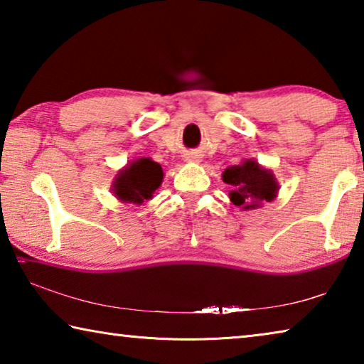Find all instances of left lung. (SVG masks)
Segmentation results:
<instances>
[{
  "label": "left lung",
  "instance_id": "8db88e82",
  "mask_svg": "<svg viewBox=\"0 0 364 364\" xmlns=\"http://www.w3.org/2000/svg\"><path fill=\"white\" fill-rule=\"evenodd\" d=\"M223 181L232 186L230 193L232 204L245 210L258 207L262 202L273 200L278 194V183L274 181V176L254 160H245L242 165L226 168Z\"/></svg>",
  "mask_w": 364,
  "mask_h": 364
}]
</instances>
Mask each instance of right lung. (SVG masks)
<instances>
[{
  "mask_svg": "<svg viewBox=\"0 0 364 364\" xmlns=\"http://www.w3.org/2000/svg\"><path fill=\"white\" fill-rule=\"evenodd\" d=\"M164 180L162 167L151 159H139L125 170H122L115 180L114 191L123 202L143 204L151 199Z\"/></svg>",
  "mask_w": 364,
  "mask_h": 364,
  "instance_id": "right-lung-1",
  "label": "right lung"
}]
</instances>
